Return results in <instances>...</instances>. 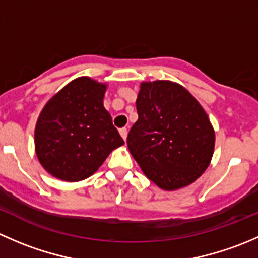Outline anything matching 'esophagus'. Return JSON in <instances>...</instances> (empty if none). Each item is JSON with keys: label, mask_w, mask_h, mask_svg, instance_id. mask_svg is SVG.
Returning a JSON list of instances; mask_svg holds the SVG:
<instances>
[{"label": "esophagus", "mask_w": 258, "mask_h": 258, "mask_svg": "<svg viewBox=\"0 0 258 258\" xmlns=\"http://www.w3.org/2000/svg\"><path fill=\"white\" fill-rule=\"evenodd\" d=\"M119 134H121L122 139H123L124 141H126L127 134H128V131H127V127H122V128H119Z\"/></svg>", "instance_id": "34e87169"}]
</instances>
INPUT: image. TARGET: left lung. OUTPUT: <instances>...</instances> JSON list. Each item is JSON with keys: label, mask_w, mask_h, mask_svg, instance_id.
Listing matches in <instances>:
<instances>
[{"label": "left lung", "mask_w": 258, "mask_h": 258, "mask_svg": "<svg viewBox=\"0 0 258 258\" xmlns=\"http://www.w3.org/2000/svg\"><path fill=\"white\" fill-rule=\"evenodd\" d=\"M139 119L127 136L144 173L163 189L196 181L210 165L215 132L204 108L171 81L144 82L136 101Z\"/></svg>", "instance_id": "1"}]
</instances>
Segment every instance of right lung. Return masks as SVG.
I'll return each mask as SVG.
<instances>
[{
    "label": "right lung",
    "instance_id": "add662e5",
    "mask_svg": "<svg viewBox=\"0 0 258 258\" xmlns=\"http://www.w3.org/2000/svg\"><path fill=\"white\" fill-rule=\"evenodd\" d=\"M106 86L88 77L70 82L48 101L35 130L36 153L54 177L76 182L97 171L124 144L103 107Z\"/></svg>",
    "mask_w": 258,
    "mask_h": 258
}]
</instances>
